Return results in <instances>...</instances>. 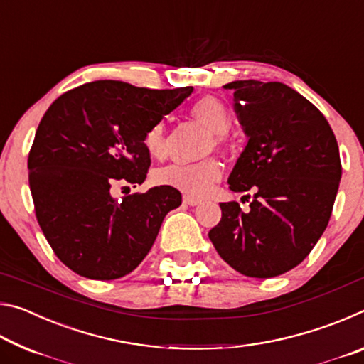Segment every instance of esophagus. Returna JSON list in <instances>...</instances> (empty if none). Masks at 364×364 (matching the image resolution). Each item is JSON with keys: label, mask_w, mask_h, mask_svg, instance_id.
I'll return each instance as SVG.
<instances>
[{"label": "esophagus", "mask_w": 364, "mask_h": 364, "mask_svg": "<svg viewBox=\"0 0 364 364\" xmlns=\"http://www.w3.org/2000/svg\"><path fill=\"white\" fill-rule=\"evenodd\" d=\"M183 202L186 205L194 207V205H199L200 204V199H197V197H193V196H184L183 197Z\"/></svg>", "instance_id": "1"}]
</instances>
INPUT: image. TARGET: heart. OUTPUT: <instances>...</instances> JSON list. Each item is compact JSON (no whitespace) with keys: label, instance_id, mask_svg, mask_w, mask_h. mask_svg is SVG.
Segmentation results:
<instances>
[{"label":"heart","instance_id":"obj_1","mask_svg":"<svg viewBox=\"0 0 364 364\" xmlns=\"http://www.w3.org/2000/svg\"><path fill=\"white\" fill-rule=\"evenodd\" d=\"M191 115L200 125H204L208 132L225 134L231 127L230 110L218 97L205 96L197 101L191 107ZM143 146L147 156L156 160H162L167 156V136H165V123L157 122L149 127L143 136ZM221 176V165L218 160L207 159L196 164H171L167 167L154 171V181L162 186H170L183 191V193L202 196L207 193L213 183H217Z\"/></svg>","mask_w":364,"mask_h":364}]
</instances>
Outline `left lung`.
I'll use <instances>...</instances> for the list:
<instances>
[{
  "instance_id": "1",
  "label": "left lung",
  "mask_w": 364,
  "mask_h": 364,
  "mask_svg": "<svg viewBox=\"0 0 364 364\" xmlns=\"http://www.w3.org/2000/svg\"><path fill=\"white\" fill-rule=\"evenodd\" d=\"M225 88L234 90L249 136L228 183L254 197L249 212L220 204L208 237L241 274L274 278L304 262L329 223L342 176L338 146L326 117L287 85L241 80Z\"/></svg>"
}]
</instances>
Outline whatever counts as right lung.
Returning <instances> with one entry per match:
<instances>
[{"label":"right lung","instance_id":"obj_1","mask_svg":"<svg viewBox=\"0 0 364 364\" xmlns=\"http://www.w3.org/2000/svg\"><path fill=\"white\" fill-rule=\"evenodd\" d=\"M191 93L100 80L49 106L28 152V184L41 231L67 268L119 279L149 254L165 215L181 204L180 191L156 186L120 202L110 193L146 180V130Z\"/></svg>","mask_w":364,"mask_h":364}]
</instances>
